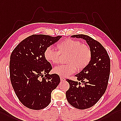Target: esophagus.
<instances>
[{"mask_svg": "<svg viewBox=\"0 0 121 121\" xmlns=\"http://www.w3.org/2000/svg\"><path fill=\"white\" fill-rule=\"evenodd\" d=\"M60 80L61 81H65L66 80V79L64 77H63V76H60Z\"/></svg>", "mask_w": 121, "mask_h": 121, "instance_id": "obj_1", "label": "esophagus"}]
</instances>
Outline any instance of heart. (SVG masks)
I'll return each mask as SVG.
<instances>
[{"instance_id":"heart-1","label":"heart","mask_w":121,"mask_h":121,"mask_svg":"<svg viewBox=\"0 0 121 121\" xmlns=\"http://www.w3.org/2000/svg\"><path fill=\"white\" fill-rule=\"evenodd\" d=\"M58 51L49 46L44 52L46 60L52 64H56L60 61V55H67L65 65L54 68L53 72L61 76H66L74 73L76 70L81 71L89 65L92 57L91 49L81 42L68 38L62 41L57 46Z\"/></svg>"}]
</instances>
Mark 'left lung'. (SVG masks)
<instances>
[{"mask_svg":"<svg viewBox=\"0 0 121 121\" xmlns=\"http://www.w3.org/2000/svg\"><path fill=\"white\" fill-rule=\"evenodd\" d=\"M71 37L86 40L92 52L89 65L75 75L80 82L66 79L70 85L66 92L68 102L76 108L85 109L95 105L105 92L110 75V57L101 43L92 37L84 34Z\"/></svg>","mask_w":121,"mask_h":121,"instance_id":"1","label":"left lung"}]
</instances>
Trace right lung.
Returning a JSON list of instances; mask_svg holds the SVG:
<instances>
[{"label":"right lung","mask_w":121,"mask_h":121,"mask_svg":"<svg viewBox=\"0 0 121 121\" xmlns=\"http://www.w3.org/2000/svg\"><path fill=\"white\" fill-rule=\"evenodd\" d=\"M61 37L32 35L12 52L11 82L17 98L26 107L40 110L51 102V92L60 83V78L57 74H49L52 67L46 60L44 52Z\"/></svg>","instance_id":"1"}]
</instances>
